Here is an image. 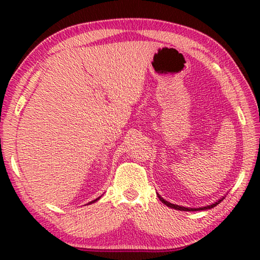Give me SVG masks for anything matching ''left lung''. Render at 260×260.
<instances>
[{
  "label": "left lung",
  "mask_w": 260,
  "mask_h": 260,
  "mask_svg": "<svg viewBox=\"0 0 260 260\" xmlns=\"http://www.w3.org/2000/svg\"><path fill=\"white\" fill-rule=\"evenodd\" d=\"M158 199H159L161 201V203H164L165 205L169 206V208L171 209H175V210H179V211H202V210H209V209H212L214 208V206H217L220 202H222V200L225 199V197H222V199H220L218 202H215V203L211 204V205H208V206H203V208H197V209H192V208H184V206H180V205H177V204H172L170 203V202L165 201L162 197H160V195H158Z\"/></svg>",
  "instance_id": "left-lung-1"
}]
</instances>
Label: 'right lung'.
<instances>
[{"instance_id": "obj_1", "label": "right lung", "mask_w": 260, "mask_h": 260, "mask_svg": "<svg viewBox=\"0 0 260 260\" xmlns=\"http://www.w3.org/2000/svg\"><path fill=\"white\" fill-rule=\"evenodd\" d=\"M101 199V196L99 197V199H96V200H94V201H91V202H89V203H88V204H91V203H95V202H98L99 200Z\"/></svg>"}]
</instances>
